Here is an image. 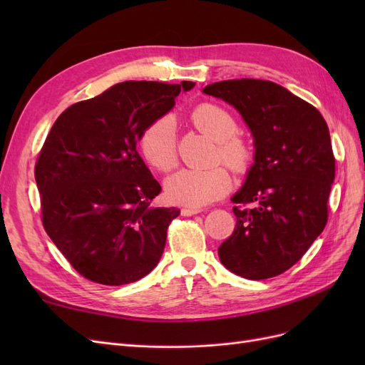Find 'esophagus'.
<instances>
[{"instance_id": "obj_1", "label": "esophagus", "mask_w": 365, "mask_h": 365, "mask_svg": "<svg viewBox=\"0 0 365 365\" xmlns=\"http://www.w3.org/2000/svg\"><path fill=\"white\" fill-rule=\"evenodd\" d=\"M202 210L201 208H196V207H184L181 208V215L182 216H193V215H197L201 213Z\"/></svg>"}]
</instances>
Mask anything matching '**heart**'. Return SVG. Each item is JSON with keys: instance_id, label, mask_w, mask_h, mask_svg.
<instances>
[{"instance_id": "obj_1", "label": "heart", "mask_w": 365, "mask_h": 365, "mask_svg": "<svg viewBox=\"0 0 365 365\" xmlns=\"http://www.w3.org/2000/svg\"><path fill=\"white\" fill-rule=\"evenodd\" d=\"M193 126L204 135L216 141L215 161H224L228 168L239 173H248L256 152L251 143L236 135L239 125L227 109L215 103H201L192 109ZM141 157L158 172L168 173L178 164V145L176 128L172 117L157 118L141 132L138 140ZM231 189V176L224 165L195 170L182 169L165 181V195L175 204L202 207L220 200Z\"/></svg>"}]
</instances>
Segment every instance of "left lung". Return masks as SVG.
Returning a JSON list of instances; mask_svg holds the SVG:
<instances>
[{
    "mask_svg": "<svg viewBox=\"0 0 365 365\" xmlns=\"http://www.w3.org/2000/svg\"><path fill=\"white\" fill-rule=\"evenodd\" d=\"M204 93L237 109L256 146L245 185L233 196L236 228L219 259L244 279L275 277L304 256L327 224L335 157L326 120L269 81H222Z\"/></svg>",
    "mask_w": 365,
    "mask_h": 365,
    "instance_id": "1",
    "label": "left lung"
}]
</instances>
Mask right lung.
Masks as SVG:
<instances>
[{
  "label": "right lung",
  "instance_id": "right-lung-1",
  "mask_svg": "<svg viewBox=\"0 0 365 365\" xmlns=\"http://www.w3.org/2000/svg\"><path fill=\"white\" fill-rule=\"evenodd\" d=\"M193 82L128 81L71 105L54 121L35 178L47 235L82 277L120 286L161 259L180 210L153 207L161 185L137 152L141 132Z\"/></svg>",
  "mask_w": 365,
  "mask_h": 365
}]
</instances>
